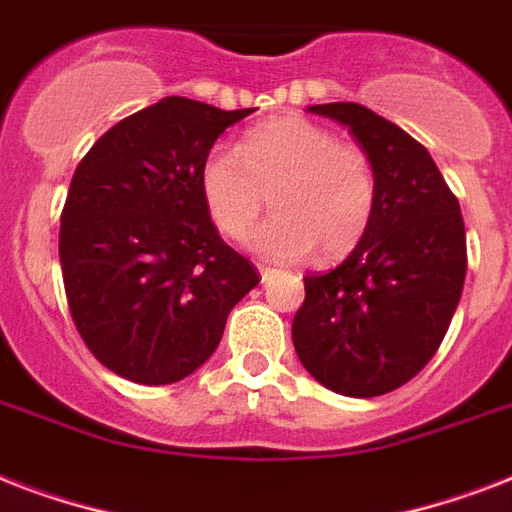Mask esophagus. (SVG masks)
<instances>
[{
    "mask_svg": "<svg viewBox=\"0 0 512 512\" xmlns=\"http://www.w3.org/2000/svg\"><path fill=\"white\" fill-rule=\"evenodd\" d=\"M260 276H263V281H268L273 276V268L271 265H260Z\"/></svg>",
    "mask_w": 512,
    "mask_h": 512,
    "instance_id": "obj_1",
    "label": "esophagus"
}]
</instances>
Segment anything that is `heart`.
Wrapping results in <instances>:
<instances>
[{
	"instance_id": "1",
	"label": "heart",
	"mask_w": 512,
	"mask_h": 512,
	"mask_svg": "<svg viewBox=\"0 0 512 512\" xmlns=\"http://www.w3.org/2000/svg\"><path fill=\"white\" fill-rule=\"evenodd\" d=\"M201 201L225 239L252 228L271 191L273 212L249 233L257 255L300 263L319 249L337 263L364 241L377 209V175L364 148L303 116L244 132L239 148L215 146L199 167Z\"/></svg>"
}]
</instances>
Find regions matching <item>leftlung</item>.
I'll list each match as a JSON object with an SVG mask.
<instances>
[{"mask_svg": "<svg viewBox=\"0 0 512 512\" xmlns=\"http://www.w3.org/2000/svg\"><path fill=\"white\" fill-rule=\"evenodd\" d=\"M308 111L345 124L372 159L377 209L335 271L303 279L292 342L324 388L382 396L422 372L452 324L468 271L460 201L398 124L358 103Z\"/></svg>", "mask_w": 512, "mask_h": 512, "instance_id": "1", "label": "left lung"}]
</instances>
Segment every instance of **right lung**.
Wrapping results in <instances>:
<instances>
[{
  "instance_id": "obj_1",
  "label": "right lung",
  "mask_w": 512,
  "mask_h": 512,
  "mask_svg": "<svg viewBox=\"0 0 512 512\" xmlns=\"http://www.w3.org/2000/svg\"><path fill=\"white\" fill-rule=\"evenodd\" d=\"M252 108L164 98L87 151L60 215L71 319L100 364L140 385L196 372L260 273L220 239L199 191L215 140Z\"/></svg>"
}]
</instances>
